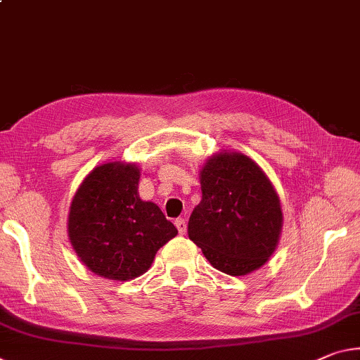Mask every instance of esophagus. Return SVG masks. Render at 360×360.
<instances>
[{
	"label": "esophagus",
	"mask_w": 360,
	"mask_h": 360,
	"mask_svg": "<svg viewBox=\"0 0 360 360\" xmlns=\"http://www.w3.org/2000/svg\"><path fill=\"white\" fill-rule=\"evenodd\" d=\"M174 224H176V227H178V231H179L181 236H184V233L187 232V222H186V219L184 218L176 219Z\"/></svg>",
	"instance_id": "esophagus-1"
}]
</instances>
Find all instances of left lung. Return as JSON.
<instances>
[{
    "label": "left lung",
    "instance_id": "8db88e82",
    "mask_svg": "<svg viewBox=\"0 0 360 360\" xmlns=\"http://www.w3.org/2000/svg\"><path fill=\"white\" fill-rule=\"evenodd\" d=\"M202 200L187 232L210 264L229 276L264 266L276 252L283 214L271 179L252 158L221 150L200 169Z\"/></svg>",
    "mask_w": 360,
    "mask_h": 360
}]
</instances>
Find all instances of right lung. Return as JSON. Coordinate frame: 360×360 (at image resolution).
<instances>
[{"mask_svg": "<svg viewBox=\"0 0 360 360\" xmlns=\"http://www.w3.org/2000/svg\"><path fill=\"white\" fill-rule=\"evenodd\" d=\"M139 178L134 163H102L70 203L67 232L73 250L91 272L110 281L142 276L158 250L178 236L155 203L141 200Z\"/></svg>", "mask_w": 360, "mask_h": 360, "instance_id": "add662e5", "label": "right lung"}]
</instances>
